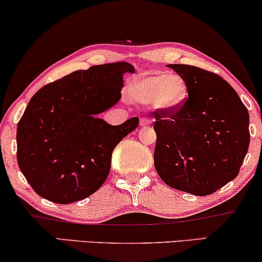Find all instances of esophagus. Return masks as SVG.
<instances>
[{
	"instance_id": "34e87169",
	"label": "esophagus",
	"mask_w": 262,
	"mask_h": 262,
	"mask_svg": "<svg viewBox=\"0 0 262 262\" xmlns=\"http://www.w3.org/2000/svg\"><path fill=\"white\" fill-rule=\"evenodd\" d=\"M151 124V120L149 118H141V120H139V125L141 126H148V125Z\"/></svg>"
}]
</instances>
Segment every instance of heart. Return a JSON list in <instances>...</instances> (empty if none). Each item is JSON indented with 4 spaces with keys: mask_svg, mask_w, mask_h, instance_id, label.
Wrapping results in <instances>:
<instances>
[{
    "mask_svg": "<svg viewBox=\"0 0 262 262\" xmlns=\"http://www.w3.org/2000/svg\"><path fill=\"white\" fill-rule=\"evenodd\" d=\"M134 94L141 103L155 104L164 111H174L188 96V86L185 80L177 74H158L136 81Z\"/></svg>",
    "mask_w": 262,
    "mask_h": 262,
    "instance_id": "1",
    "label": "heart"
}]
</instances>
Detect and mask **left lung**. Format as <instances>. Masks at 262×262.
<instances>
[{"label":"left lung","instance_id":"obj_1","mask_svg":"<svg viewBox=\"0 0 262 262\" xmlns=\"http://www.w3.org/2000/svg\"><path fill=\"white\" fill-rule=\"evenodd\" d=\"M167 66L185 80L189 96L174 111L154 112L156 172L173 189L210 195L238 176L249 148V113L218 74Z\"/></svg>","mask_w":262,"mask_h":262}]
</instances>
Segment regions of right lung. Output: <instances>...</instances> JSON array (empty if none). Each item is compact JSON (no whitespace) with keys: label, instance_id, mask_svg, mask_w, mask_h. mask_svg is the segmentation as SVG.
I'll return each instance as SVG.
<instances>
[{"label":"right lung","instance_id":"obj_1","mask_svg":"<svg viewBox=\"0 0 262 262\" xmlns=\"http://www.w3.org/2000/svg\"><path fill=\"white\" fill-rule=\"evenodd\" d=\"M128 62L104 63L47 84L33 95L16 130L20 171L40 198L67 205L97 191L112 152L139 119L113 125L97 118L121 97Z\"/></svg>","mask_w":262,"mask_h":262}]
</instances>
